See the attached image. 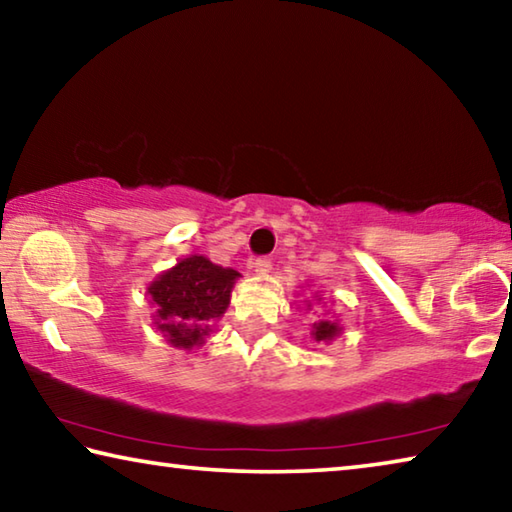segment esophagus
I'll return each mask as SVG.
<instances>
[{"label":"esophagus","mask_w":512,"mask_h":512,"mask_svg":"<svg viewBox=\"0 0 512 512\" xmlns=\"http://www.w3.org/2000/svg\"><path fill=\"white\" fill-rule=\"evenodd\" d=\"M250 268H253L257 275H266L268 271H271V259H268V257H255L253 262H250Z\"/></svg>","instance_id":"34e87169"}]
</instances>
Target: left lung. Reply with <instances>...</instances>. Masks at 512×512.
I'll return each instance as SVG.
<instances>
[{
	"label": "left lung",
	"mask_w": 512,
	"mask_h": 512,
	"mask_svg": "<svg viewBox=\"0 0 512 512\" xmlns=\"http://www.w3.org/2000/svg\"><path fill=\"white\" fill-rule=\"evenodd\" d=\"M314 298H316V305H311L309 300H305V311L314 309V314L318 316L316 323L311 325V339H314L316 343H332L336 336H341L343 327L339 323V318L332 314V309L318 307L320 302H323V298H318V296H314Z\"/></svg>",
	"instance_id": "8db88e82"
}]
</instances>
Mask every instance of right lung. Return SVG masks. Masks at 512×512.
Masks as SVG:
<instances>
[{
  "label": "right lung",
  "mask_w": 512,
  "mask_h": 512,
  "mask_svg": "<svg viewBox=\"0 0 512 512\" xmlns=\"http://www.w3.org/2000/svg\"><path fill=\"white\" fill-rule=\"evenodd\" d=\"M241 273L203 255H189L146 287L153 327L178 350L201 348L225 309Z\"/></svg>",
  "instance_id": "obj_1"
}]
</instances>
